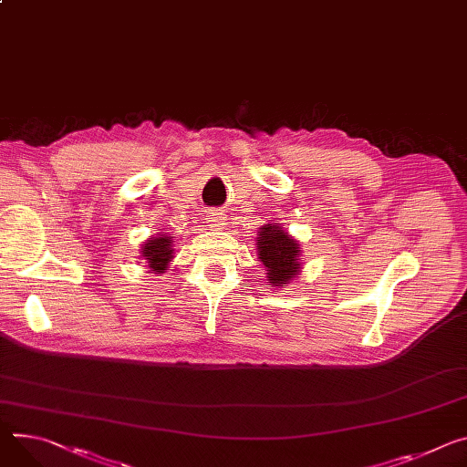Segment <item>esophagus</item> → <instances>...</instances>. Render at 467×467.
I'll use <instances>...</instances> for the list:
<instances>
[{
	"label": "esophagus",
	"mask_w": 467,
	"mask_h": 467,
	"mask_svg": "<svg viewBox=\"0 0 467 467\" xmlns=\"http://www.w3.org/2000/svg\"><path fill=\"white\" fill-rule=\"evenodd\" d=\"M206 223L212 231H222L225 227V216L218 210H210L206 212Z\"/></svg>",
	"instance_id": "esophagus-1"
}]
</instances>
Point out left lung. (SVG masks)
Instances as JSON below:
<instances>
[{
	"label": "left lung",
	"mask_w": 467,
	"mask_h": 467,
	"mask_svg": "<svg viewBox=\"0 0 467 467\" xmlns=\"http://www.w3.org/2000/svg\"><path fill=\"white\" fill-rule=\"evenodd\" d=\"M257 255L266 268L272 286L283 288L302 272L300 242L288 234L281 223H265L257 234Z\"/></svg>",
	"instance_id": "8db88e82"
}]
</instances>
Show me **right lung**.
Returning <instances> with one entry per match:
<instances>
[{
	"mask_svg": "<svg viewBox=\"0 0 467 467\" xmlns=\"http://www.w3.org/2000/svg\"><path fill=\"white\" fill-rule=\"evenodd\" d=\"M173 238L167 233L150 236L141 245V259L147 263L149 274H163L173 259Z\"/></svg>",
	"mask_w": 467,
	"mask_h": 467,
	"instance_id": "obj_1",
	"label": "right lung"
}]
</instances>
